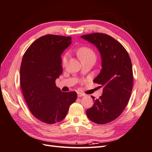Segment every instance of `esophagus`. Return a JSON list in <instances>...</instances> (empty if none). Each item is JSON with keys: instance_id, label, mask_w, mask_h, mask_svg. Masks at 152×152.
<instances>
[{"instance_id": "obj_1", "label": "esophagus", "mask_w": 152, "mask_h": 152, "mask_svg": "<svg viewBox=\"0 0 152 152\" xmlns=\"http://www.w3.org/2000/svg\"><path fill=\"white\" fill-rule=\"evenodd\" d=\"M85 94H83V93L81 92H77V96L78 97H81V96H84Z\"/></svg>"}]
</instances>
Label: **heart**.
I'll use <instances>...</instances> for the list:
<instances>
[{
    "label": "heart",
    "mask_w": 152,
    "mask_h": 152,
    "mask_svg": "<svg viewBox=\"0 0 152 152\" xmlns=\"http://www.w3.org/2000/svg\"><path fill=\"white\" fill-rule=\"evenodd\" d=\"M77 54L80 58L81 61L87 59V58H91V57H94V58L96 57L95 53L94 51H93V50L91 49V48H87V47H82V48H80L78 50H77ZM67 58H68V54L67 53L65 54L63 58H62V62H63L64 65H65L66 63H67Z\"/></svg>",
    "instance_id": "heart-1"
}]
</instances>
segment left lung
I'll return each mask as SVG.
<instances>
[{
  "instance_id": "left-lung-1",
  "label": "left lung",
  "mask_w": 152,
  "mask_h": 152,
  "mask_svg": "<svg viewBox=\"0 0 152 152\" xmlns=\"http://www.w3.org/2000/svg\"><path fill=\"white\" fill-rule=\"evenodd\" d=\"M81 37L97 47L102 64L94 82L103 87V94L96 99L91 96L94 103L86 114L95 123H108L121 114L129 101L133 87L130 58L124 47L108 34L96 33Z\"/></svg>"
}]
</instances>
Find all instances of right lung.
<instances>
[{"mask_svg":"<svg viewBox=\"0 0 152 152\" xmlns=\"http://www.w3.org/2000/svg\"><path fill=\"white\" fill-rule=\"evenodd\" d=\"M71 44L70 37L47 34L34 41L22 58L23 96L32 114L45 123L64 119L77 98L76 92H61L55 83L62 73L61 54Z\"/></svg>","mask_w":152,"mask_h":152,"instance_id":"obj_1","label":"right lung"}]
</instances>
